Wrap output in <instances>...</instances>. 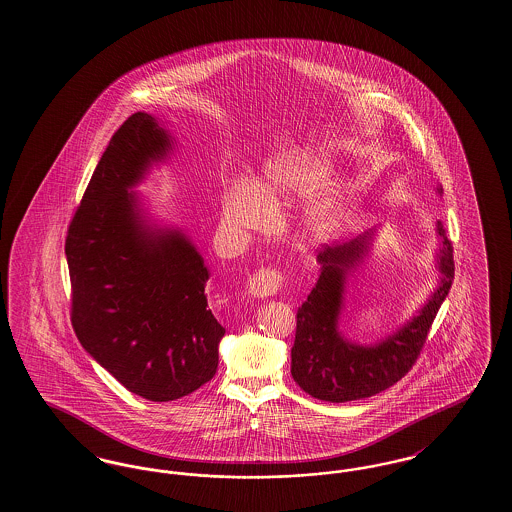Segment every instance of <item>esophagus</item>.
Returning a JSON list of instances; mask_svg holds the SVG:
<instances>
[{
  "label": "esophagus",
  "instance_id": "obj_1",
  "mask_svg": "<svg viewBox=\"0 0 512 512\" xmlns=\"http://www.w3.org/2000/svg\"><path fill=\"white\" fill-rule=\"evenodd\" d=\"M282 273L273 267H262L249 278L247 290L252 297H271L278 292L282 284Z\"/></svg>",
  "mask_w": 512,
  "mask_h": 512
}]
</instances>
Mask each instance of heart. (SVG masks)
I'll use <instances>...</instances> for the list:
<instances>
[{"instance_id": "heart-1", "label": "heart", "mask_w": 512, "mask_h": 512, "mask_svg": "<svg viewBox=\"0 0 512 512\" xmlns=\"http://www.w3.org/2000/svg\"><path fill=\"white\" fill-rule=\"evenodd\" d=\"M329 164L310 153H286L265 168L262 185L235 181L226 190L222 222L228 232L247 235L260 230L271 211L293 200H308L303 226L312 237L333 234L346 213V196L340 190H323L329 179Z\"/></svg>"}]
</instances>
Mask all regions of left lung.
I'll use <instances>...</instances> for the list:
<instances>
[{"label":"left lung","instance_id":"1","mask_svg":"<svg viewBox=\"0 0 512 512\" xmlns=\"http://www.w3.org/2000/svg\"><path fill=\"white\" fill-rule=\"evenodd\" d=\"M438 235V290L417 316L376 346L351 344L338 333L346 275L365 256L372 232L344 245H323L318 254L322 263L320 278L297 310L292 348L293 380L305 393L325 402L361 400L389 389L408 374L421 355L428 331L453 284V243L439 220Z\"/></svg>","mask_w":512,"mask_h":512}]
</instances>
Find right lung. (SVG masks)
I'll list each match as a JSON object with an SVG mask.
<instances>
[{
    "mask_svg": "<svg viewBox=\"0 0 512 512\" xmlns=\"http://www.w3.org/2000/svg\"><path fill=\"white\" fill-rule=\"evenodd\" d=\"M170 146L155 117H127L65 239L74 333L125 389L151 402L211 380L226 333L207 308L204 258L179 230H151L129 192Z\"/></svg>",
    "mask_w": 512,
    "mask_h": 512,
    "instance_id": "right-lung-1",
    "label": "right lung"
}]
</instances>
